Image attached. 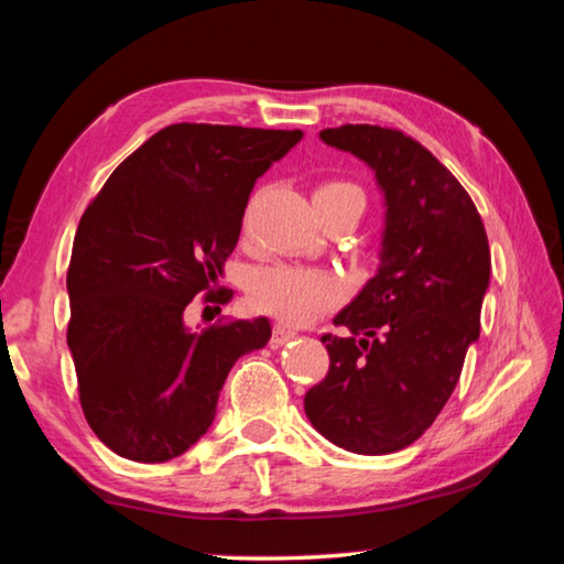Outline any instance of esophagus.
<instances>
[{"instance_id": "obj_1", "label": "esophagus", "mask_w": 564, "mask_h": 564, "mask_svg": "<svg viewBox=\"0 0 564 564\" xmlns=\"http://www.w3.org/2000/svg\"><path fill=\"white\" fill-rule=\"evenodd\" d=\"M295 336V330L283 326V323H275L273 330H271V346H283L285 340H291Z\"/></svg>"}]
</instances>
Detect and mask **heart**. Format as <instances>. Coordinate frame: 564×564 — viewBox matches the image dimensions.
<instances>
[{
    "instance_id": "b5f03b06",
    "label": "heart",
    "mask_w": 564,
    "mask_h": 564,
    "mask_svg": "<svg viewBox=\"0 0 564 564\" xmlns=\"http://www.w3.org/2000/svg\"><path fill=\"white\" fill-rule=\"evenodd\" d=\"M336 198H356L362 204V191L350 181H323L313 194V202H336ZM243 231H248V214L243 216ZM248 301L259 313L285 323H308L321 313L330 311L346 295V283L338 273L313 269L301 263H265L248 275Z\"/></svg>"
}]
</instances>
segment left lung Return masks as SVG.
<instances>
[{
    "mask_svg": "<svg viewBox=\"0 0 564 564\" xmlns=\"http://www.w3.org/2000/svg\"><path fill=\"white\" fill-rule=\"evenodd\" d=\"M328 147L376 171L386 194L380 269L326 333L330 366L303 398L313 427L358 455L415 443L460 380L480 336L490 246L473 198L420 141L400 129L343 123Z\"/></svg>",
    "mask_w": 564,
    "mask_h": 564,
    "instance_id": "obj_1",
    "label": "left lung"
}]
</instances>
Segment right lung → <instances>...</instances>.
I'll use <instances>...</instances> for the list:
<instances>
[{
  "label": "right lung",
  "instance_id": "1",
  "mask_svg": "<svg viewBox=\"0 0 564 564\" xmlns=\"http://www.w3.org/2000/svg\"><path fill=\"white\" fill-rule=\"evenodd\" d=\"M301 131L171 123L123 159L74 236L66 326L79 403L99 441L133 463L178 457L214 423L234 362L271 338L265 318L194 333L186 305L216 289L256 178Z\"/></svg>",
  "mask_w": 564,
  "mask_h": 564
}]
</instances>
